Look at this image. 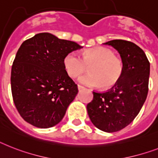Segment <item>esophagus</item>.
Listing matches in <instances>:
<instances>
[{
    "instance_id": "1",
    "label": "esophagus",
    "mask_w": 158,
    "mask_h": 158,
    "mask_svg": "<svg viewBox=\"0 0 158 158\" xmlns=\"http://www.w3.org/2000/svg\"><path fill=\"white\" fill-rule=\"evenodd\" d=\"M83 88H84V87H83V86L78 85V89H79V90H82V89H83Z\"/></svg>"
}]
</instances>
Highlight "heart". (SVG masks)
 I'll use <instances>...</instances> for the list:
<instances>
[{"instance_id": "b5f03b06", "label": "heart", "mask_w": 158, "mask_h": 158, "mask_svg": "<svg viewBox=\"0 0 158 158\" xmlns=\"http://www.w3.org/2000/svg\"><path fill=\"white\" fill-rule=\"evenodd\" d=\"M63 64L67 74L72 78L79 76L89 66L91 73L80 77L79 82L94 88L103 86L110 88L115 86L121 79L124 69L123 60L103 47L85 50L82 57L75 51L69 52L64 57Z\"/></svg>"}]
</instances>
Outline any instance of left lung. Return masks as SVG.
<instances>
[{
  "mask_svg": "<svg viewBox=\"0 0 158 158\" xmlns=\"http://www.w3.org/2000/svg\"><path fill=\"white\" fill-rule=\"evenodd\" d=\"M119 52L123 62V76L106 92H93L87 106L93 125L106 132H115L131 123L141 110L148 92L150 64L139 46L123 40L104 43Z\"/></svg>",
  "mask_w": 158,
  "mask_h": 158,
  "instance_id": "1",
  "label": "left lung"
}]
</instances>
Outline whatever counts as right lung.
I'll return each mask as SVG.
<instances>
[{"label":"right lung","instance_id":"1","mask_svg":"<svg viewBox=\"0 0 158 158\" xmlns=\"http://www.w3.org/2000/svg\"><path fill=\"white\" fill-rule=\"evenodd\" d=\"M81 48L48 32L22 44L13 62L10 81L15 106L28 123L49 128L63 118L78 93L65 69L64 57Z\"/></svg>","mask_w":158,"mask_h":158}]
</instances>
